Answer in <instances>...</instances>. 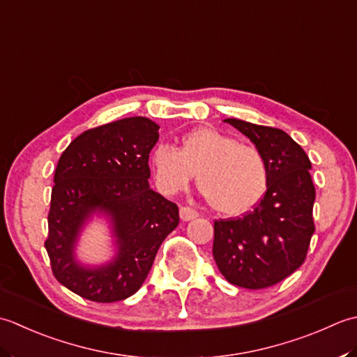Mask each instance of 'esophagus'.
Returning <instances> with one entry per match:
<instances>
[{"mask_svg":"<svg viewBox=\"0 0 357 357\" xmlns=\"http://www.w3.org/2000/svg\"><path fill=\"white\" fill-rule=\"evenodd\" d=\"M197 211L189 208V206H181L180 208V219L183 222H189V220H194L195 217H197Z\"/></svg>","mask_w":357,"mask_h":357,"instance_id":"esophagus-1","label":"esophagus"}]
</instances>
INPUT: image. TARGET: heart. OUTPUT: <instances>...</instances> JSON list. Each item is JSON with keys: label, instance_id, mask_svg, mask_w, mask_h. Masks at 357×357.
Here are the masks:
<instances>
[{"label": "heart", "instance_id": "obj_1", "mask_svg": "<svg viewBox=\"0 0 357 357\" xmlns=\"http://www.w3.org/2000/svg\"><path fill=\"white\" fill-rule=\"evenodd\" d=\"M149 160L155 183L165 194L183 191L197 174L209 205L223 215L250 213L268 188V165L261 152L214 128L189 130L178 149L158 143Z\"/></svg>", "mask_w": 357, "mask_h": 357}]
</instances>
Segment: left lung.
Masks as SVG:
<instances>
[{
  "instance_id": "8db88e82",
  "label": "left lung",
  "mask_w": 357,
  "mask_h": 357,
  "mask_svg": "<svg viewBox=\"0 0 357 357\" xmlns=\"http://www.w3.org/2000/svg\"><path fill=\"white\" fill-rule=\"evenodd\" d=\"M223 121L248 137L265 157L268 188L251 213L214 222V260L232 285L266 288L293 274L307 257L314 232L311 162L285 130L238 119Z\"/></svg>"
}]
</instances>
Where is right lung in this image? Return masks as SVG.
Segmentation results:
<instances>
[{
	"mask_svg": "<svg viewBox=\"0 0 357 357\" xmlns=\"http://www.w3.org/2000/svg\"><path fill=\"white\" fill-rule=\"evenodd\" d=\"M160 126L128 117L84 130L58 160L46 250L55 279L87 301L111 303L137 293L166 236L177 228L178 208L149 188V152ZM93 220L105 221L112 254L87 264L79 240Z\"/></svg>",
	"mask_w": 357,
	"mask_h": 357,
	"instance_id": "add662e5",
	"label": "right lung"
}]
</instances>
